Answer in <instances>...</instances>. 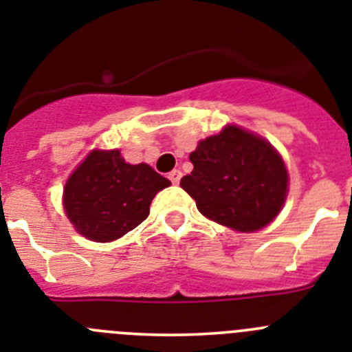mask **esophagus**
<instances>
[{"mask_svg": "<svg viewBox=\"0 0 352 352\" xmlns=\"http://www.w3.org/2000/svg\"><path fill=\"white\" fill-rule=\"evenodd\" d=\"M168 179L172 180V184L177 186L180 182V179H182V172H180V170H173V172H170Z\"/></svg>", "mask_w": 352, "mask_h": 352, "instance_id": "esophagus-1", "label": "esophagus"}]
</instances>
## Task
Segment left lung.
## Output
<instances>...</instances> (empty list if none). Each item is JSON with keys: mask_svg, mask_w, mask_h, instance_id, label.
<instances>
[{"mask_svg": "<svg viewBox=\"0 0 352 352\" xmlns=\"http://www.w3.org/2000/svg\"><path fill=\"white\" fill-rule=\"evenodd\" d=\"M193 172L180 188L206 218L237 232H255L273 221L289 191L282 155L256 134L223 127L189 154Z\"/></svg>", "mask_w": 352, "mask_h": 352, "instance_id": "1", "label": "left lung"}]
</instances>
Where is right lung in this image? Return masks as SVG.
<instances>
[{
	"label": "right lung",
	"mask_w": 352,
	"mask_h": 352,
	"mask_svg": "<svg viewBox=\"0 0 352 352\" xmlns=\"http://www.w3.org/2000/svg\"><path fill=\"white\" fill-rule=\"evenodd\" d=\"M170 180L148 164L125 163L120 151H91L63 188V209L76 230L96 243L136 228Z\"/></svg>",
	"instance_id": "1"
}]
</instances>
